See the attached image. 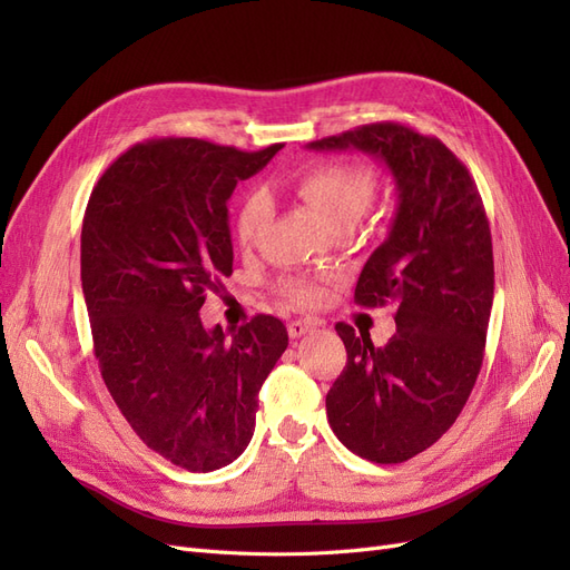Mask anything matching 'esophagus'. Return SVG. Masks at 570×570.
<instances>
[{"mask_svg":"<svg viewBox=\"0 0 570 570\" xmlns=\"http://www.w3.org/2000/svg\"><path fill=\"white\" fill-rule=\"evenodd\" d=\"M312 327H316V321H289V325H287V333H289V337H302L304 333H308L312 331Z\"/></svg>","mask_w":570,"mask_h":570,"instance_id":"esophagus-1","label":"esophagus"}]
</instances>
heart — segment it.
<instances>
[{
  "label": "heart",
  "mask_w": 570,
  "mask_h": 570,
  "mask_svg": "<svg viewBox=\"0 0 570 570\" xmlns=\"http://www.w3.org/2000/svg\"><path fill=\"white\" fill-rule=\"evenodd\" d=\"M289 187L327 223V228H352L364 216L375 197L373 170L361 164L323 161L304 166L289 176ZM271 218V204L264 193L245 195L235 214V235L245 247L254 245ZM285 297L292 304L314 306L325 297L318 283L287 281L283 285Z\"/></svg>",
  "instance_id": "heart-1"
}]
</instances>
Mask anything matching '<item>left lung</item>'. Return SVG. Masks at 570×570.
<instances>
[{
	"label": "left lung",
	"instance_id": "left-lung-1",
	"mask_svg": "<svg viewBox=\"0 0 570 570\" xmlns=\"http://www.w3.org/2000/svg\"><path fill=\"white\" fill-rule=\"evenodd\" d=\"M373 154L396 185L385 243L358 275L354 302L394 306L385 347L335 331L347 366L325 396L337 440L375 463H402L435 444L478 381L494 297L492 235L478 185L438 137L404 124L361 126L308 145Z\"/></svg>",
	"mask_w": 570,
	"mask_h": 570
}]
</instances>
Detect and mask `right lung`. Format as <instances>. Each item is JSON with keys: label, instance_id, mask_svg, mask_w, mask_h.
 Returning a JSON list of instances; mask_svg holds the SVG:
<instances>
[{"label": "right lung", "instance_id": "obj_1", "mask_svg": "<svg viewBox=\"0 0 570 570\" xmlns=\"http://www.w3.org/2000/svg\"><path fill=\"white\" fill-rule=\"evenodd\" d=\"M281 149L147 140L105 170L85 209L80 281L101 377L137 438L185 471L247 450L258 390L287 350L275 316L230 337L199 318L206 292L233 273V189Z\"/></svg>", "mask_w": 570, "mask_h": 570}]
</instances>
